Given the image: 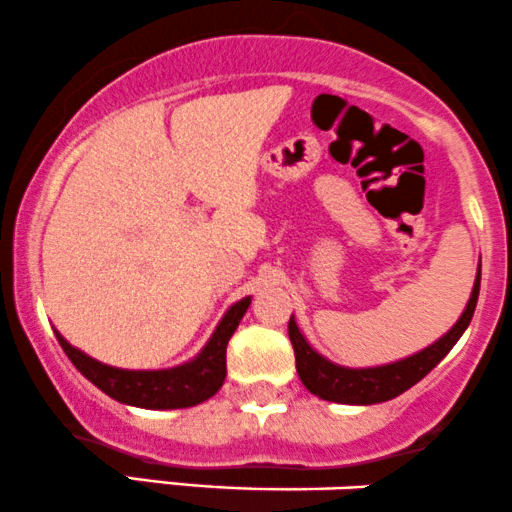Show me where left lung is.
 I'll list each match as a JSON object with an SVG mask.
<instances>
[{
	"label": "left lung",
	"mask_w": 512,
	"mask_h": 512,
	"mask_svg": "<svg viewBox=\"0 0 512 512\" xmlns=\"http://www.w3.org/2000/svg\"><path fill=\"white\" fill-rule=\"evenodd\" d=\"M479 282H482V263H479L477 280H474L472 297L462 311L460 321L429 345L426 350L412 354V357L400 359V362L374 366V369H347L338 366L321 357L316 350H311L309 342L299 333L294 316L290 318V340L294 347V359H297V374L309 393L318 395L321 400L342 402V405H376V402H386L398 398L400 393L410 390L414 383H419L429 374L434 366L441 362L446 354L453 350L455 342L465 333L474 316V306L479 299Z\"/></svg>",
	"instance_id": "8db88e82"
}]
</instances>
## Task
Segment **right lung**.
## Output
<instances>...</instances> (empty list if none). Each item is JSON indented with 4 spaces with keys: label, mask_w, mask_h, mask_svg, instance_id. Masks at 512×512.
<instances>
[{
    "label": "right lung",
    "mask_w": 512,
    "mask_h": 512,
    "mask_svg": "<svg viewBox=\"0 0 512 512\" xmlns=\"http://www.w3.org/2000/svg\"><path fill=\"white\" fill-rule=\"evenodd\" d=\"M249 304L251 297H244L242 302L230 306V311L222 316L218 328H215L213 338L208 340V345L196 359L162 371L114 369V366L102 364L71 347L59 333L54 335H57L59 345L71 359V364L110 398L124 402V405L143 407V410H179V407H191L213 398L225 383L227 342L237 330Z\"/></svg>",
    "instance_id": "obj_1"
}]
</instances>
